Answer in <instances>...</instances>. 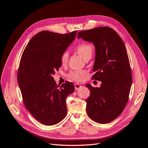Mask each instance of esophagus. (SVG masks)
Returning <instances> with one entry per match:
<instances>
[{"label": "esophagus", "instance_id": "1", "mask_svg": "<svg viewBox=\"0 0 148 148\" xmlns=\"http://www.w3.org/2000/svg\"><path fill=\"white\" fill-rule=\"evenodd\" d=\"M74 87H75V89L77 90H78L79 89H80L82 86H81L80 84H74Z\"/></svg>", "mask_w": 148, "mask_h": 148}]
</instances>
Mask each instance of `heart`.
Returning <instances> with one entry per match:
<instances>
[{"mask_svg":"<svg viewBox=\"0 0 148 148\" xmlns=\"http://www.w3.org/2000/svg\"><path fill=\"white\" fill-rule=\"evenodd\" d=\"M75 49L83 59H86L88 57H91L93 52V47L89 43H81L77 45ZM69 59V53L67 51L64 52L60 57V62L62 64H66ZM86 75L84 71H72L67 74V77L71 80L79 82L84 79Z\"/></svg>","mask_w":148,"mask_h":148,"instance_id":"1","label":"heart"}]
</instances>
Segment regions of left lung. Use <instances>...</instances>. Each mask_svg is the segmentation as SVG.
I'll list each match as a JSON object with an SVG mask.
<instances>
[{
	"mask_svg": "<svg viewBox=\"0 0 148 148\" xmlns=\"http://www.w3.org/2000/svg\"><path fill=\"white\" fill-rule=\"evenodd\" d=\"M79 39L92 42L96 58L92 79L102 82L100 88L87 84L90 96L86 111L90 119L106 124L116 119L126 107L132 84L130 60L123 40L109 27L80 31Z\"/></svg>",
	"mask_w": 148,
	"mask_h": 148,
	"instance_id": "8db88e82",
	"label": "left lung"
}]
</instances>
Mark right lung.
Returning <instances> with one entry per match:
<instances>
[{
	"mask_svg": "<svg viewBox=\"0 0 148 148\" xmlns=\"http://www.w3.org/2000/svg\"><path fill=\"white\" fill-rule=\"evenodd\" d=\"M76 34V31L65 34L41 31L22 53L17 73L22 99L30 113L43 124H58L67 114L66 99L74 91V86L66 81L59 87L52 75L61 66L60 57Z\"/></svg>",
	"mask_w": 148,
	"mask_h": 148,
	"instance_id": "add662e5",
	"label": "right lung"
}]
</instances>
